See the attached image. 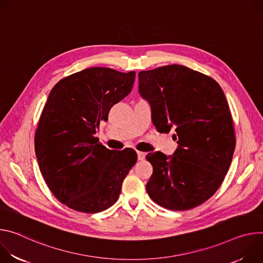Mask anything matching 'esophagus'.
Segmentation results:
<instances>
[{
  "label": "esophagus",
  "instance_id": "obj_1",
  "mask_svg": "<svg viewBox=\"0 0 263 263\" xmlns=\"http://www.w3.org/2000/svg\"><path fill=\"white\" fill-rule=\"evenodd\" d=\"M137 155H138V160L139 161H143L145 159V157H146V154L143 153V152H138Z\"/></svg>",
  "mask_w": 263,
  "mask_h": 263
}]
</instances>
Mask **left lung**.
<instances>
[{
	"label": "left lung",
	"mask_w": 263,
	"mask_h": 263,
	"mask_svg": "<svg viewBox=\"0 0 263 263\" xmlns=\"http://www.w3.org/2000/svg\"><path fill=\"white\" fill-rule=\"evenodd\" d=\"M139 93L152 108L159 133L178 141L172 156L148 154L154 171L146 184L151 198L169 210L201 205L221 185L235 149L232 116L220 85L180 65L139 74Z\"/></svg>",
	"instance_id": "obj_1"
}]
</instances>
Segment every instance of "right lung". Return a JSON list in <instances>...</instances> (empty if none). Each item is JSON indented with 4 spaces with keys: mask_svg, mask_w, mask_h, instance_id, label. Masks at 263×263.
<instances>
[{
    "mask_svg": "<svg viewBox=\"0 0 263 263\" xmlns=\"http://www.w3.org/2000/svg\"><path fill=\"white\" fill-rule=\"evenodd\" d=\"M135 77V71L89 68L58 81L49 94L35 155L49 189L73 210L98 213L112 206L137 162L134 149L110 151L95 137L110 107L130 93Z\"/></svg>",
    "mask_w": 263,
    "mask_h": 263,
    "instance_id": "1",
    "label": "right lung"
}]
</instances>
